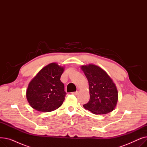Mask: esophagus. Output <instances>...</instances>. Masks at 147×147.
<instances>
[{
  "label": "esophagus",
  "mask_w": 147,
  "mask_h": 147,
  "mask_svg": "<svg viewBox=\"0 0 147 147\" xmlns=\"http://www.w3.org/2000/svg\"><path fill=\"white\" fill-rule=\"evenodd\" d=\"M71 94H73V95H78V94H79V92H78V91H76V92H72Z\"/></svg>",
  "instance_id": "obj_1"
}]
</instances>
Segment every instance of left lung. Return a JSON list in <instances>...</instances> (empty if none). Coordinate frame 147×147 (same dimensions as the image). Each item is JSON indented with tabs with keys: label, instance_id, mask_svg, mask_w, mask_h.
Returning <instances> with one entry per match:
<instances>
[{
	"label": "left lung",
	"instance_id": "left-lung-1",
	"mask_svg": "<svg viewBox=\"0 0 147 147\" xmlns=\"http://www.w3.org/2000/svg\"><path fill=\"white\" fill-rule=\"evenodd\" d=\"M88 79L90 99L83 105L84 109L95 114H105L112 111L116 106L118 92L108 74L94 64L82 66Z\"/></svg>",
	"mask_w": 147,
	"mask_h": 147
}]
</instances>
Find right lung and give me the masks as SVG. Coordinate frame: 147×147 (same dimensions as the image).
<instances>
[{
    "mask_svg": "<svg viewBox=\"0 0 147 147\" xmlns=\"http://www.w3.org/2000/svg\"><path fill=\"white\" fill-rule=\"evenodd\" d=\"M64 67L51 63L43 68L30 82L26 97L30 106L42 112H50L63 104L66 92L60 80Z\"/></svg>",
    "mask_w": 147,
    "mask_h": 147,
    "instance_id": "right-lung-1",
    "label": "right lung"
}]
</instances>
